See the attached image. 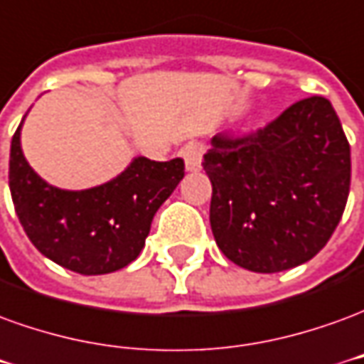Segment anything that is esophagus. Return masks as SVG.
<instances>
[{
	"instance_id": "obj_1",
	"label": "esophagus",
	"mask_w": 364,
	"mask_h": 364,
	"mask_svg": "<svg viewBox=\"0 0 364 364\" xmlns=\"http://www.w3.org/2000/svg\"><path fill=\"white\" fill-rule=\"evenodd\" d=\"M202 153L203 149L200 143H188L184 149H182V156H184V162H186L188 172H198L202 168Z\"/></svg>"
}]
</instances>
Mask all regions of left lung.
I'll list each match as a JSON object with an SVG mask.
<instances>
[{"label": "left lung", "instance_id": "left-lung-1", "mask_svg": "<svg viewBox=\"0 0 364 364\" xmlns=\"http://www.w3.org/2000/svg\"><path fill=\"white\" fill-rule=\"evenodd\" d=\"M203 170L221 252L270 274L308 262L333 235L351 186V149L333 105L314 95L257 133L213 136Z\"/></svg>", "mask_w": 364, "mask_h": 364}]
</instances>
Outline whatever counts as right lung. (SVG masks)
I'll return each mask as SVG.
<instances>
[{
    "label": "right lung",
    "mask_w": 364,
    "mask_h": 364,
    "mask_svg": "<svg viewBox=\"0 0 364 364\" xmlns=\"http://www.w3.org/2000/svg\"><path fill=\"white\" fill-rule=\"evenodd\" d=\"M21 125L11 139L9 190L31 243L46 259L86 277L115 272L133 262L145 247L154 213L184 178V161L136 156L102 186L63 190L29 166L21 149Z\"/></svg>",
    "instance_id": "right-lung-1"
}]
</instances>
